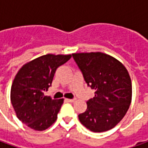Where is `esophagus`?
Segmentation results:
<instances>
[{"label":"esophagus","mask_w":148,"mask_h":148,"mask_svg":"<svg viewBox=\"0 0 148 148\" xmlns=\"http://www.w3.org/2000/svg\"><path fill=\"white\" fill-rule=\"evenodd\" d=\"M75 100H76L75 99H66V101H68V102H71V103H72V102H75Z\"/></svg>","instance_id":"34e87169"}]
</instances>
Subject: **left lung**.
Wrapping results in <instances>:
<instances>
[{
    "label": "left lung",
    "mask_w": 148,
    "mask_h": 148,
    "mask_svg": "<svg viewBox=\"0 0 148 148\" xmlns=\"http://www.w3.org/2000/svg\"><path fill=\"white\" fill-rule=\"evenodd\" d=\"M72 57L95 96L87 109L78 115L80 122L95 133L115 127L126 114L132 100V82L127 69L102 53H73Z\"/></svg>",
    "instance_id": "left-lung-1"
}]
</instances>
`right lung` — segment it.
I'll return each mask as SVG.
<instances>
[{
    "label": "right lung",
    "instance_id": "add662e5",
    "mask_svg": "<svg viewBox=\"0 0 148 148\" xmlns=\"http://www.w3.org/2000/svg\"><path fill=\"white\" fill-rule=\"evenodd\" d=\"M71 58L69 55L47 54L32 60L20 68L14 77L10 100L16 115L34 130L43 131L53 123L63 99L45 95L58 67Z\"/></svg>",
    "mask_w": 148,
    "mask_h": 148
}]
</instances>
